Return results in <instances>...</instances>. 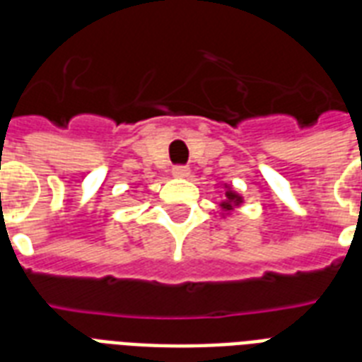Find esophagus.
<instances>
[{
  "label": "esophagus",
  "instance_id": "1",
  "mask_svg": "<svg viewBox=\"0 0 362 362\" xmlns=\"http://www.w3.org/2000/svg\"><path fill=\"white\" fill-rule=\"evenodd\" d=\"M187 175H189V169L184 167V165H176V167H173V176H176V178H186Z\"/></svg>",
  "mask_w": 362,
  "mask_h": 362
}]
</instances>
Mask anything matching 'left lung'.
Masks as SVG:
<instances>
[{
	"label": "left lung",
	"instance_id": "left-lung-1",
	"mask_svg": "<svg viewBox=\"0 0 362 362\" xmlns=\"http://www.w3.org/2000/svg\"><path fill=\"white\" fill-rule=\"evenodd\" d=\"M226 187H227V189H226V201H221L220 206H221V210H223V212H231L233 206H240L242 197L238 195L237 192H235V189H233V187H229V186H226Z\"/></svg>",
	"mask_w": 362,
	"mask_h": 362
}]
</instances>
